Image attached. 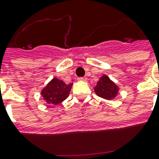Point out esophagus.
<instances>
[{
	"label": "esophagus",
	"mask_w": 159,
	"mask_h": 159,
	"mask_svg": "<svg viewBox=\"0 0 159 159\" xmlns=\"http://www.w3.org/2000/svg\"><path fill=\"white\" fill-rule=\"evenodd\" d=\"M78 80H79V81H87V77H78Z\"/></svg>",
	"instance_id": "esophagus-1"
}]
</instances>
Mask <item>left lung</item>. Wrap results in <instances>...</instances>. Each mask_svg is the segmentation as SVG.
<instances>
[{
  "instance_id": "left-lung-1",
  "label": "left lung",
  "mask_w": 159,
  "mask_h": 159,
  "mask_svg": "<svg viewBox=\"0 0 159 159\" xmlns=\"http://www.w3.org/2000/svg\"><path fill=\"white\" fill-rule=\"evenodd\" d=\"M94 90L98 97L106 100H112L118 94L119 87L106 75H103L97 82Z\"/></svg>"
}]
</instances>
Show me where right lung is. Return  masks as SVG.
Masks as SVG:
<instances>
[{
	"instance_id": "right-lung-1",
	"label": "right lung",
	"mask_w": 159,
	"mask_h": 159,
	"mask_svg": "<svg viewBox=\"0 0 159 159\" xmlns=\"http://www.w3.org/2000/svg\"><path fill=\"white\" fill-rule=\"evenodd\" d=\"M72 83L66 84L63 81L53 77L41 91V95L48 104L57 105L68 97Z\"/></svg>"
}]
</instances>
